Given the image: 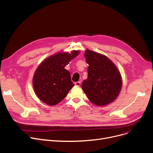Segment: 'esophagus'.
I'll list each match as a JSON object with an SVG mask.
<instances>
[{
    "instance_id": "34e87169",
    "label": "esophagus",
    "mask_w": 153,
    "mask_h": 153,
    "mask_svg": "<svg viewBox=\"0 0 153 153\" xmlns=\"http://www.w3.org/2000/svg\"><path fill=\"white\" fill-rule=\"evenodd\" d=\"M74 84H75L76 86L79 87L80 85H81V82H76L74 83Z\"/></svg>"
}]
</instances>
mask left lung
Segmentation results:
<instances>
[{
    "label": "left lung",
    "mask_w": 153,
    "mask_h": 153,
    "mask_svg": "<svg viewBox=\"0 0 153 153\" xmlns=\"http://www.w3.org/2000/svg\"><path fill=\"white\" fill-rule=\"evenodd\" d=\"M89 64L87 79L82 88L89 100L94 105L102 107L113 102L122 87L121 74L115 64L106 56L86 50L84 53Z\"/></svg>",
    "instance_id": "obj_1"
}]
</instances>
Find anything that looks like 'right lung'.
Instances as JSON below:
<instances>
[{"mask_svg": "<svg viewBox=\"0 0 153 153\" xmlns=\"http://www.w3.org/2000/svg\"><path fill=\"white\" fill-rule=\"evenodd\" d=\"M79 51L57 53L45 59L38 66L33 77V87L37 97L48 105L62 101L74 87L70 72L64 69Z\"/></svg>", "mask_w": 153, "mask_h": 153, "instance_id": "obj_1", "label": "right lung"}]
</instances>
